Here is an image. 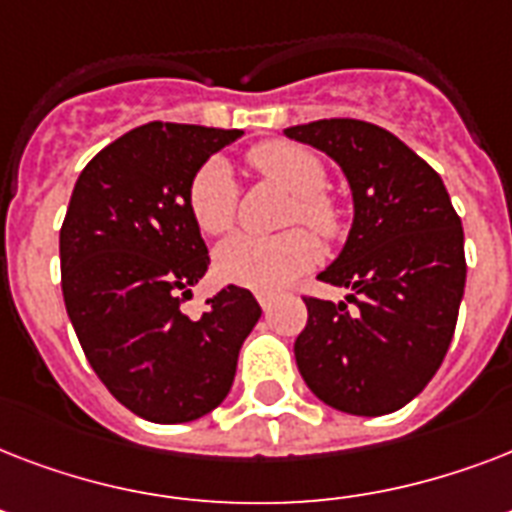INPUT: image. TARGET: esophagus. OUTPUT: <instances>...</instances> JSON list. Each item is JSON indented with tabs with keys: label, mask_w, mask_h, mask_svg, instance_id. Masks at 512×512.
<instances>
[{
	"label": "esophagus",
	"mask_w": 512,
	"mask_h": 512,
	"mask_svg": "<svg viewBox=\"0 0 512 512\" xmlns=\"http://www.w3.org/2000/svg\"><path fill=\"white\" fill-rule=\"evenodd\" d=\"M257 303L263 305V311H271V308H273V295H268V292H260V295H257Z\"/></svg>",
	"instance_id": "34e87169"
}]
</instances>
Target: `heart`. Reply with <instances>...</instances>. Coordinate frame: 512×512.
Listing matches in <instances>:
<instances>
[{
	"label": "heart",
	"mask_w": 512,
	"mask_h": 512,
	"mask_svg": "<svg viewBox=\"0 0 512 512\" xmlns=\"http://www.w3.org/2000/svg\"><path fill=\"white\" fill-rule=\"evenodd\" d=\"M249 164L257 172L295 196L292 223L308 225L321 239L337 233V209L324 196L327 170L308 148L271 140L249 151ZM188 212L193 223L207 236H220L236 220V183L228 162L209 159L188 183ZM316 244L305 231H289L273 239L257 236H231L215 252L217 276L228 284L255 289V292H279L295 281L313 263Z\"/></svg>",
	"instance_id": "heart-1"
}]
</instances>
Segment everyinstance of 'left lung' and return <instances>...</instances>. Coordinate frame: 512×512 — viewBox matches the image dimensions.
Instances as JSON below:
<instances>
[{"label":"left lung","instance_id":"obj_1","mask_svg":"<svg viewBox=\"0 0 512 512\" xmlns=\"http://www.w3.org/2000/svg\"><path fill=\"white\" fill-rule=\"evenodd\" d=\"M284 135L335 159L353 193L345 247L319 273L350 289L348 303L303 297L297 369L337 412H396L433 380L457 327L468 273L460 217L438 172L377 124L319 119Z\"/></svg>","mask_w":512,"mask_h":512}]
</instances>
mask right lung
Masks as SVG:
<instances>
[{"instance_id":"add662e5","label":"right lung","mask_w":512,"mask_h":512,"mask_svg":"<svg viewBox=\"0 0 512 512\" xmlns=\"http://www.w3.org/2000/svg\"><path fill=\"white\" fill-rule=\"evenodd\" d=\"M241 130L151 122L82 170L60 228L68 319L100 382L148 422H191L223 404L260 319L249 289L225 287L188 319L180 300L209 255L188 212V183Z\"/></svg>"}]
</instances>
